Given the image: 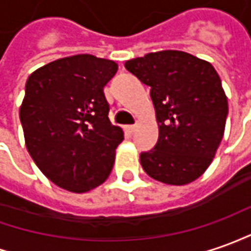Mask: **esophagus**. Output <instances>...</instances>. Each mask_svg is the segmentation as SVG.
Listing matches in <instances>:
<instances>
[{
  "mask_svg": "<svg viewBox=\"0 0 251 251\" xmlns=\"http://www.w3.org/2000/svg\"><path fill=\"white\" fill-rule=\"evenodd\" d=\"M134 132H136V125L125 126V133L127 134V136H132Z\"/></svg>",
  "mask_w": 251,
  "mask_h": 251,
  "instance_id": "esophagus-1",
  "label": "esophagus"
}]
</instances>
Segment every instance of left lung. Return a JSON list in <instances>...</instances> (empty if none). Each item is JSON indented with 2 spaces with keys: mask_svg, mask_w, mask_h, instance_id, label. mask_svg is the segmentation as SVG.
Returning a JSON list of instances; mask_svg holds the SVG:
<instances>
[{
  "mask_svg": "<svg viewBox=\"0 0 251 251\" xmlns=\"http://www.w3.org/2000/svg\"><path fill=\"white\" fill-rule=\"evenodd\" d=\"M151 88L159 126L154 150L140 154L154 180L184 185L203 175L224 136L228 101L209 61L181 50L147 53L125 63Z\"/></svg>",
  "mask_w": 251,
  "mask_h": 251,
  "instance_id": "8db88e82",
  "label": "left lung"
}]
</instances>
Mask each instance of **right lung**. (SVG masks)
I'll list each match as a JSON object with an SVG mask.
<instances>
[{
	"instance_id": "obj_1",
	"label": "right lung",
	"mask_w": 251,
	"mask_h": 251,
	"mask_svg": "<svg viewBox=\"0 0 251 251\" xmlns=\"http://www.w3.org/2000/svg\"><path fill=\"white\" fill-rule=\"evenodd\" d=\"M117 70L115 61L75 54L48 63L25 82L19 112L25 147L60 188L88 192L111 173L124 132L110 122L104 86Z\"/></svg>"
}]
</instances>
